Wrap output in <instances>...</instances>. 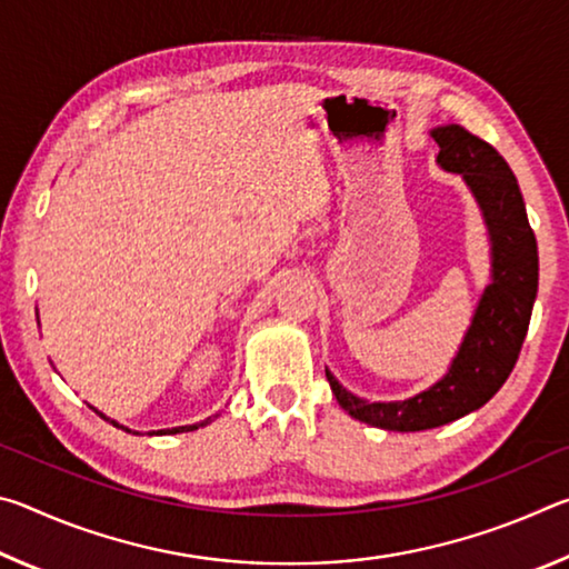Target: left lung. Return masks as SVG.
Wrapping results in <instances>:
<instances>
[{
	"mask_svg": "<svg viewBox=\"0 0 569 569\" xmlns=\"http://www.w3.org/2000/svg\"><path fill=\"white\" fill-rule=\"evenodd\" d=\"M437 166L461 176L485 218L489 283L445 377L403 401H366L326 369L336 401L349 417L387 431H423L467 417L495 397L512 373L537 298L539 258L522 192L505 158L461 124H439Z\"/></svg>",
	"mask_w": 569,
	"mask_h": 569,
	"instance_id": "left-lung-1",
	"label": "left lung"
}]
</instances>
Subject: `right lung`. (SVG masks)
<instances>
[{
    "mask_svg": "<svg viewBox=\"0 0 569 569\" xmlns=\"http://www.w3.org/2000/svg\"><path fill=\"white\" fill-rule=\"evenodd\" d=\"M94 409V407H92ZM94 411H98V409H94ZM100 413V417L104 419V421H110L112 423V427H118V429H124V431H132V429H128V427H122V423H118V421H114V419H110V417H104V413L102 411H98ZM216 417H208V419H203V421H198V423H188V427H172V429H158V431H152V435H182V431H192V429H198V427H206V423H210V421H213ZM132 435H134V431H132Z\"/></svg>",
    "mask_w": 569,
    "mask_h": 569,
    "instance_id": "obj_1",
    "label": "right lung"
}]
</instances>
